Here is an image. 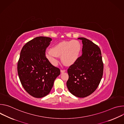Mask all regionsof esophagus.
<instances>
[{
  "label": "esophagus",
  "mask_w": 124,
  "mask_h": 124,
  "mask_svg": "<svg viewBox=\"0 0 124 124\" xmlns=\"http://www.w3.org/2000/svg\"><path fill=\"white\" fill-rule=\"evenodd\" d=\"M60 71H61V72L62 73H64V72H66V70H61Z\"/></svg>",
  "instance_id": "1"
}]
</instances>
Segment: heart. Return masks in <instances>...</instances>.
<instances>
[{"label": "heart", "instance_id": "1", "mask_svg": "<svg viewBox=\"0 0 124 124\" xmlns=\"http://www.w3.org/2000/svg\"><path fill=\"white\" fill-rule=\"evenodd\" d=\"M81 50V45L78 40H64L53 46L46 52V56L53 65L56 66L58 58L68 66L74 65L78 60Z\"/></svg>", "mask_w": 124, "mask_h": 124}]
</instances>
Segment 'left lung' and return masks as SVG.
<instances>
[{"label":"left lung","mask_w":124,"mask_h":124,"mask_svg":"<svg viewBox=\"0 0 124 124\" xmlns=\"http://www.w3.org/2000/svg\"><path fill=\"white\" fill-rule=\"evenodd\" d=\"M83 44L82 55L68 69L67 86L69 91L78 98L93 93L101 79L103 64L100 47L86 38L80 37Z\"/></svg>","instance_id":"8db88e82"}]
</instances>
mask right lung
I'll return each mask as SVG.
<instances>
[{
	"mask_svg": "<svg viewBox=\"0 0 124 124\" xmlns=\"http://www.w3.org/2000/svg\"><path fill=\"white\" fill-rule=\"evenodd\" d=\"M51 41L49 37H36L27 42L21 51L17 73L25 90L35 98L48 95L60 74V69L53 66L45 55Z\"/></svg>",
	"mask_w": 124,
	"mask_h": 124,
	"instance_id": "obj_1",
	"label": "right lung"
}]
</instances>
